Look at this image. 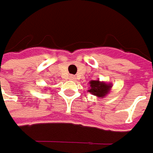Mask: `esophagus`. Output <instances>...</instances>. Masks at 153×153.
Wrapping results in <instances>:
<instances>
[{
	"instance_id": "esophagus-1",
	"label": "esophagus",
	"mask_w": 153,
	"mask_h": 153,
	"mask_svg": "<svg viewBox=\"0 0 153 153\" xmlns=\"http://www.w3.org/2000/svg\"><path fill=\"white\" fill-rule=\"evenodd\" d=\"M69 78H70V79H72V80L75 79V76H74V75H70V76H69Z\"/></svg>"
}]
</instances>
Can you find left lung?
Returning <instances> with one entry per match:
<instances>
[{
    "instance_id": "obj_1",
    "label": "left lung",
    "mask_w": 153,
    "mask_h": 153,
    "mask_svg": "<svg viewBox=\"0 0 153 153\" xmlns=\"http://www.w3.org/2000/svg\"><path fill=\"white\" fill-rule=\"evenodd\" d=\"M90 90L88 91L98 97H104L108 95L112 88V84H107L105 82L97 80H91L90 82Z\"/></svg>"
}]
</instances>
